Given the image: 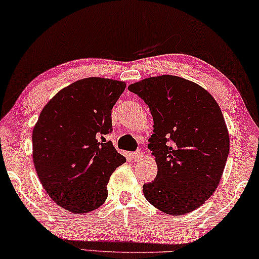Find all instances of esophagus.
<instances>
[{
  "label": "esophagus",
  "mask_w": 259,
  "mask_h": 259,
  "mask_svg": "<svg viewBox=\"0 0 259 259\" xmlns=\"http://www.w3.org/2000/svg\"><path fill=\"white\" fill-rule=\"evenodd\" d=\"M142 155H143L142 150H137V152L133 153V160L134 161H140L142 158Z\"/></svg>",
  "instance_id": "obj_1"
}]
</instances>
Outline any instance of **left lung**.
Returning <instances> with one entry per match:
<instances>
[{
    "mask_svg": "<svg viewBox=\"0 0 259 259\" xmlns=\"http://www.w3.org/2000/svg\"><path fill=\"white\" fill-rule=\"evenodd\" d=\"M148 105L154 131L148 148L157 175L143 194L166 214L192 212L212 196L229 154V134L220 106L188 79L161 75L128 87Z\"/></svg>",
    "mask_w": 259,
    "mask_h": 259,
    "instance_id": "1",
    "label": "left lung"
}]
</instances>
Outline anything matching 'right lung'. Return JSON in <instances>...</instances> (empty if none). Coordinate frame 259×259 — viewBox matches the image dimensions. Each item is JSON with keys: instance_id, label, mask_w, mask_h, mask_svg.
Instances as JSON below:
<instances>
[{"instance_id": "1", "label": "right lung", "mask_w": 259, "mask_h": 259, "mask_svg": "<svg viewBox=\"0 0 259 259\" xmlns=\"http://www.w3.org/2000/svg\"><path fill=\"white\" fill-rule=\"evenodd\" d=\"M126 84L88 77L71 83L44 107L32 133L33 163L47 194L75 214L95 210L107 198L106 185L126 162L105 137L111 111Z\"/></svg>"}]
</instances>
